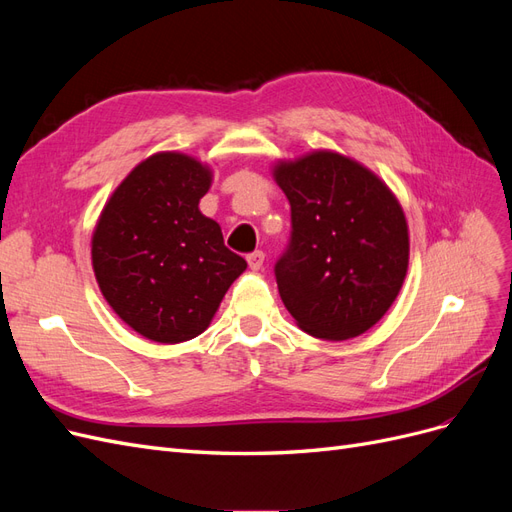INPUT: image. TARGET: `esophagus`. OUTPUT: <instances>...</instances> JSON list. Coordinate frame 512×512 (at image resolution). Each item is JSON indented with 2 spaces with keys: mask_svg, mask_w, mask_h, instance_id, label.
Here are the masks:
<instances>
[{
  "mask_svg": "<svg viewBox=\"0 0 512 512\" xmlns=\"http://www.w3.org/2000/svg\"><path fill=\"white\" fill-rule=\"evenodd\" d=\"M247 265H250L252 271H260L262 265H265V252L258 250V252L247 254Z\"/></svg>",
  "mask_w": 512,
  "mask_h": 512,
  "instance_id": "34e87169",
  "label": "esophagus"
}]
</instances>
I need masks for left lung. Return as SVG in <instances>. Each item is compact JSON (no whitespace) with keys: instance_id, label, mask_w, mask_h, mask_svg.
Here are the masks:
<instances>
[{"instance_id":"8db88e82","label":"left lung","mask_w":512,"mask_h":512,"mask_svg":"<svg viewBox=\"0 0 512 512\" xmlns=\"http://www.w3.org/2000/svg\"><path fill=\"white\" fill-rule=\"evenodd\" d=\"M292 213L277 290L297 327L359 337L389 312L410 260L406 213L374 170L331 149L273 164Z\"/></svg>"}]
</instances>
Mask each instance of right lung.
I'll return each mask as SVG.
<instances>
[{
  "label": "right lung",
  "mask_w": 512,
  "mask_h": 512,
  "mask_svg": "<svg viewBox=\"0 0 512 512\" xmlns=\"http://www.w3.org/2000/svg\"><path fill=\"white\" fill-rule=\"evenodd\" d=\"M211 181V166L188 153H153L117 185L91 235L102 297L151 342L203 333L247 269L224 245L220 224L198 209Z\"/></svg>",
  "instance_id": "1"
}]
</instances>
